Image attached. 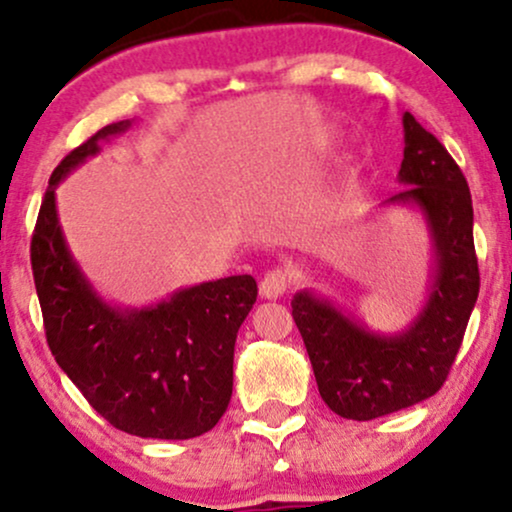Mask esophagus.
<instances>
[{
    "label": "esophagus",
    "instance_id": "obj_1",
    "mask_svg": "<svg viewBox=\"0 0 512 512\" xmlns=\"http://www.w3.org/2000/svg\"><path fill=\"white\" fill-rule=\"evenodd\" d=\"M286 289H289V274H286V269H272L260 281V296L264 301H276V298L284 296Z\"/></svg>",
    "mask_w": 512,
    "mask_h": 512
}]
</instances>
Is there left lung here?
<instances>
[{"label":"left lung","mask_w":512,"mask_h":512,"mask_svg":"<svg viewBox=\"0 0 512 512\" xmlns=\"http://www.w3.org/2000/svg\"><path fill=\"white\" fill-rule=\"evenodd\" d=\"M404 190L383 207L416 209L431 238L426 301L399 332H375L315 291L293 296L320 397L334 414L370 421L433 397L460 351L479 296L472 195L460 166L414 115H402Z\"/></svg>","instance_id":"obj_1"}]
</instances>
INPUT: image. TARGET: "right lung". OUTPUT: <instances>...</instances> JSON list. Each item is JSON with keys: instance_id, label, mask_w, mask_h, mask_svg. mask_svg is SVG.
I'll return each instance as SVG.
<instances>
[{"instance_id": "1", "label": "right lung", "mask_w": 512, "mask_h": 512, "mask_svg": "<svg viewBox=\"0 0 512 512\" xmlns=\"http://www.w3.org/2000/svg\"><path fill=\"white\" fill-rule=\"evenodd\" d=\"M129 127L132 120L103 127L50 175L31 243L45 337L67 378L115 428L139 438H197L231 402L236 337L257 301V281H204L142 308L96 291L64 238L55 190Z\"/></svg>"}]
</instances>
